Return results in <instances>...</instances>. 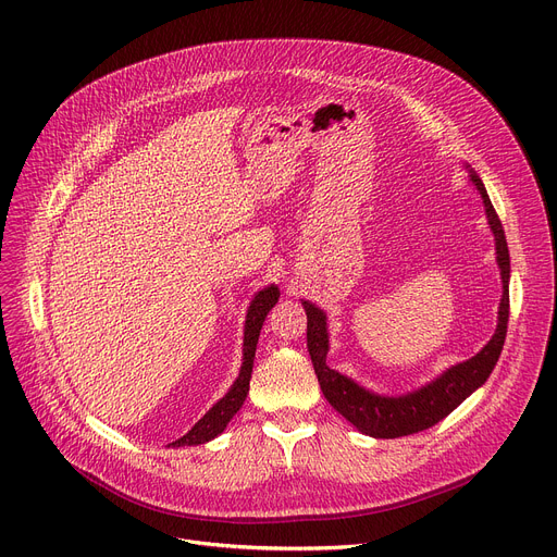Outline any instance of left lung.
I'll return each mask as SVG.
<instances>
[{"mask_svg":"<svg viewBox=\"0 0 557 557\" xmlns=\"http://www.w3.org/2000/svg\"><path fill=\"white\" fill-rule=\"evenodd\" d=\"M465 169L470 171V181L483 198L487 225L494 234L496 263H499L502 284H504L499 315H496V330L476 357L447 368L441 376H435L433 382L424 384L413 393L379 395L357 384L355 379H349L327 366V352H330L327 315L320 307L311 305L309 300H302V307L307 311V347H309V357L318 376L320 391H323L325 399L349 424H355L366 435H372V437L411 435L445 420L456 406H460L476 388H481L487 382L490 372L494 370L496 361L502 357L506 332H508V313H510V290H508L510 255H508V244H506L502 221L492 208V200L483 187V181L472 171L470 164Z\"/></svg>","mask_w":557,"mask_h":557,"instance_id":"1","label":"left lung"}]
</instances>
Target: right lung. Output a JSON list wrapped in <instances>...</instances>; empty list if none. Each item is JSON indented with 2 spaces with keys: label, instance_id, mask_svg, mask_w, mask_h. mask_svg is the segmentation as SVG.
I'll use <instances>...</instances> for the list:
<instances>
[{
  "label": "right lung",
  "instance_id": "obj_1",
  "mask_svg": "<svg viewBox=\"0 0 557 557\" xmlns=\"http://www.w3.org/2000/svg\"><path fill=\"white\" fill-rule=\"evenodd\" d=\"M280 298V288L275 284L261 288L255 294L248 313H246V330H244V363L239 370L237 382L230 386V391L205 413L194 426L191 431H187L178 441L171 443L169 447H194V445H205L214 441L219 433H223V429L227 426V422L237 416L239 408L246 401V395L250 391V374H252V361H255V349H257V341H259V332L263 320H267L269 311L275 307Z\"/></svg>",
  "mask_w": 557,
  "mask_h": 557
}]
</instances>
